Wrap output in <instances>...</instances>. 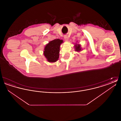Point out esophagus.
<instances>
[{
  "instance_id": "34e87169",
  "label": "esophagus",
  "mask_w": 121,
  "mask_h": 121,
  "mask_svg": "<svg viewBox=\"0 0 121 121\" xmlns=\"http://www.w3.org/2000/svg\"><path fill=\"white\" fill-rule=\"evenodd\" d=\"M64 39L66 41H68V39H69V37H68L67 35H65V36H64Z\"/></svg>"
}]
</instances>
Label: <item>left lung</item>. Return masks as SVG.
Instances as JSON below:
<instances>
[{
	"instance_id": "8db88e82",
	"label": "left lung",
	"mask_w": 121,
	"mask_h": 121,
	"mask_svg": "<svg viewBox=\"0 0 121 121\" xmlns=\"http://www.w3.org/2000/svg\"><path fill=\"white\" fill-rule=\"evenodd\" d=\"M74 47L75 48V51H76V52H79L82 50V48L81 47V45L80 44L75 43Z\"/></svg>"
}]
</instances>
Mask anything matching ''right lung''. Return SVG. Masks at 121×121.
Here are the masks:
<instances>
[{
	"instance_id": "1",
	"label": "right lung",
	"mask_w": 121,
	"mask_h": 121,
	"mask_svg": "<svg viewBox=\"0 0 121 121\" xmlns=\"http://www.w3.org/2000/svg\"><path fill=\"white\" fill-rule=\"evenodd\" d=\"M63 40L55 39L48 42L45 46L43 55L49 63H55L57 61L59 56L60 45Z\"/></svg>"
}]
</instances>
